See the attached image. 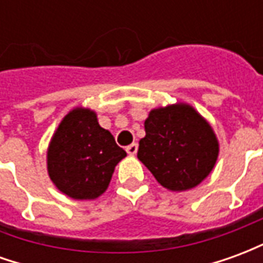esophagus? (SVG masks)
Returning <instances> with one entry per match:
<instances>
[{
  "label": "esophagus",
  "instance_id": "esophagus-1",
  "mask_svg": "<svg viewBox=\"0 0 263 263\" xmlns=\"http://www.w3.org/2000/svg\"><path fill=\"white\" fill-rule=\"evenodd\" d=\"M126 152H128V155L134 156L138 152V143H131L129 146H126Z\"/></svg>",
  "mask_w": 263,
  "mask_h": 263
}]
</instances>
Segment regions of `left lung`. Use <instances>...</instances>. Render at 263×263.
Returning a JSON list of instances; mask_svg holds the SVG:
<instances>
[{"mask_svg": "<svg viewBox=\"0 0 263 263\" xmlns=\"http://www.w3.org/2000/svg\"><path fill=\"white\" fill-rule=\"evenodd\" d=\"M138 159L172 192L196 187L213 171L218 141L213 128L184 103L152 109L145 120Z\"/></svg>", "mask_w": 263, "mask_h": 263, "instance_id": "1", "label": "left lung"}]
</instances>
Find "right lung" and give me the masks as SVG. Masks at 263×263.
I'll return each instance as SVG.
<instances>
[{"label": "right lung", "mask_w": 263, "mask_h": 263, "mask_svg": "<svg viewBox=\"0 0 263 263\" xmlns=\"http://www.w3.org/2000/svg\"><path fill=\"white\" fill-rule=\"evenodd\" d=\"M126 152L100 126L88 108L71 109L48 148V173L60 192L74 200H94L107 190L115 166Z\"/></svg>", "instance_id": "obj_1"}]
</instances>
